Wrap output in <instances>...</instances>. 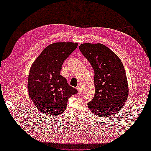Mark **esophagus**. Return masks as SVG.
<instances>
[{
  "label": "esophagus",
  "mask_w": 151,
  "mask_h": 151,
  "mask_svg": "<svg viewBox=\"0 0 151 151\" xmlns=\"http://www.w3.org/2000/svg\"><path fill=\"white\" fill-rule=\"evenodd\" d=\"M76 89H77V90H78V94H80V93H82V87L80 85H78L77 87H76Z\"/></svg>",
  "instance_id": "1"
}]
</instances>
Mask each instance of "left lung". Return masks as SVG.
Returning <instances> with one entry per match:
<instances>
[{
  "label": "left lung",
  "instance_id": "left-lung-1",
  "mask_svg": "<svg viewBox=\"0 0 151 151\" xmlns=\"http://www.w3.org/2000/svg\"><path fill=\"white\" fill-rule=\"evenodd\" d=\"M79 49L94 70L95 95L88 105L99 117L112 116L123 106L129 95L124 66L113 51L101 43H83Z\"/></svg>",
  "mask_w": 151,
  "mask_h": 151
}]
</instances>
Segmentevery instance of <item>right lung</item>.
Instances as JSON below:
<instances>
[{
    "label": "right lung",
    "instance_id": "1",
    "mask_svg": "<svg viewBox=\"0 0 151 151\" xmlns=\"http://www.w3.org/2000/svg\"><path fill=\"white\" fill-rule=\"evenodd\" d=\"M78 43L60 42L50 45L34 61L28 75L30 98L41 112L47 115L62 114L68 99L77 93L60 75L63 63Z\"/></svg>",
    "mask_w": 151,
    "mask_h": 151
}]
</instances>
